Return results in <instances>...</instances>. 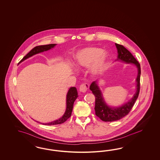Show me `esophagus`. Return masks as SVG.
<instances>
[{"label": "esophagus", "mask_w": 160, "mask_h": 160, "mask_svg": "<svg viewBox=\"0 0 160 160\" xmlns=\"http://www.w3.org/2000/svg\"><path fill=\"white\" fill-rule=\"evenodd\" d=\"M88 88H89V86L88 84H82L80 86L79 89L81 92H86L88 89Z\"/></svg>", "instance_id": "obj_1"}]
</instances>
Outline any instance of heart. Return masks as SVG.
<instances>
[{"label": "heart", "instance_id": "b5f03b06", "mask_svg": "<svg viewBox=\"0 0 160 160\" xmlns=\"http://www.w3.org/2000/svg\"><path fill=\"white\" fill-rule=\"evenodd\" d=\"M74 64L78 68H88L94 75L101 73L106 68L109 54L102 48L88 47L78 51L74 55Z\"/></svg>", "mask_w": 160, "mask_h": 160}]
</instances>
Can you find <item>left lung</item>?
<instances>
[{"label": "left lung", "mask_w": 160, "mask_h": 160, "mask_svg": "<svg viewBox=\"0 0 160 160\" xmlns=\"http://www.w3.org/2000/svg\"><path fill=\"white\" fill-rule=\"evenodd\" d=\"M117 49V58L116 61H121L127 64H133L138 70L136 78V91L131 99L122 105L118 107L110 106L105 101L102 90L98 85V82L96 80L91 84L90 89L96 97L94 110L96 115L102 121H114L118 120L127 116L134 106L136 100L138 97L140 86V64L137 62L132 54L123 46L116 43Z\"/></svg>", "instance_id": "1"}]
</instances>
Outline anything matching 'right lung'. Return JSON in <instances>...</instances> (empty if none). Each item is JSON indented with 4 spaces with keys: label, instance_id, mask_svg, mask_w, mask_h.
<instances>
[{
    "label": "right lung",
    "instance_id": "1",
    "mask_svg": "<svg viewBox=\"0 0 160 160\" xmlns=\"http://www.w3.org/2000/svg\"><path fill=\"white\" fill-rule=\"evenodd\" d=\"M56 44H49L42 45V46H38L35 47L32 50H31L29 53L27 54L24 58L20 60V62L19 63V64L22 63V62H23L27 58H29L34 56L36 54L46 52V51H48V50H50V49L53 48ZM78 97V90H77L76 88L74 87H70L68 89V93H67V96H66V111H65V112L64 113L63 116L60 117V118H58V120H54V121H52V122H48V123H42V122H40L39 121H36L38 122L39 123L43 124L44 125H47V126H52V125H56V124H62L64 122L66 121L71 116L72 110H73L74 102Z\"/></svg>",
    "mask_w": 160,
    "mask_h": 160
}]
</instances>
